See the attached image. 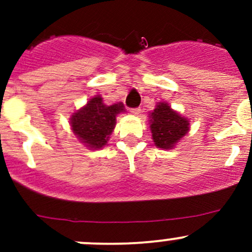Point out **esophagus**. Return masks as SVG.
Wrapping results in <instances>:
<instances>
[{"label": "esophagus", "mask_w": 252, "mask_h": 252, "mask_svg": "<svg viewBox=\"0 0 252 252\" xmlns=\"http://www.w3.org/2000/svg\"><path fill=\"white\" fill-rule=\"evenodd\" d=\"M130 113L134 114V116H139V114L141 113V110H140V108H131Z\"/></svg>", "instance_id": "34e87169"}]
</instances>
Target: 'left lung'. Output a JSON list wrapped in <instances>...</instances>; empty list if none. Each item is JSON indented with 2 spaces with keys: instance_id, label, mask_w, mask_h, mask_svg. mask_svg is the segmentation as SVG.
Here are the masks:
<instances>
[{
  "instance_id": "obj_1",
  "label": "left lung",
  "mask_w": 252,
  "mask_h": 252,
  "mask_svg": "<svg viewBox=\"0 0 252 252\" xmlns=\"http://www.w3.org/2000/svg\"><path fill=\"white\" fill-rule=\"evenodd\" d=\"M149 117L152 140L158 149H173L190 130L189 118L174 111L167 102L157 103Z\"/></svg>"
}]
</instances>
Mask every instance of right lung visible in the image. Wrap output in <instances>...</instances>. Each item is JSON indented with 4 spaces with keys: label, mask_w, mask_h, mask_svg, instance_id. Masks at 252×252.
<instances>
[{
    "label": "right lung",
    "mask_w": 252,
    "mask_h": 252,
    "mask_svg": "<svg viewBox=\"0 0 252 252\" xmlns=\"http://www.w3.org/2000/svg\"><path fill=\"white\" fill-rule=\"evenodd\" d=\"M122 112H126L122 102L107 106L100 95H96L70 116V128L78 140L86 147L102 149L107 145L116 126V117Z\"/></svg>",
    "instance_id": "1"
}]
</instances>
